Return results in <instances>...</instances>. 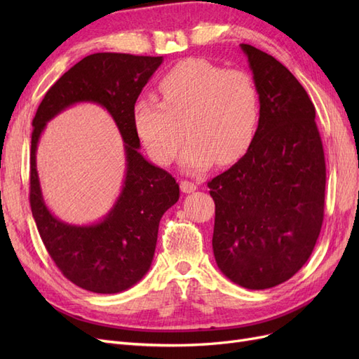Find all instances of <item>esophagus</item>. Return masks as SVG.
<instances>
[{
	"instance_id": "esophagus-1",
	"label": "esophagus",
	"mask_w": 359,
	"mask_h": 359,
	"mask_svg": "<svg viewBox=\"0 0 359 359\" xmlns=\"http://www.w3.org/2000/svg\"><path fill=\"white\" fill-rule=\"evenodd\" d=\"M180 186H181V190H182L184 193H191V191H194V190L198 189V184H196V182L186 181V180L181 181Z\"/></svg>"
}]
</instances>
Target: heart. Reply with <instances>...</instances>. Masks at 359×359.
<instances>
[{
    "label": "heart",
    "instance_id": "1",
    "mask_svg": "<svg viewBox=\"0 0 359 359\" xmlns=\"http://www.w3.org/2000/svg\"><path fill=\"white\" fill-rule=\"evenodd\" d=\"M160 102L139 95L132 107L140 142L158 165L175 160L184 132L190 137L181 165L198 172L215 161H236L255 137L259 93L252 76L190 58L172 67L158 82Z\"/></svg>",
    "mask_w": 359,
    "mask_h": 359
}]
</instances>
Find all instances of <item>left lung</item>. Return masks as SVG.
I'll list each match as a JSON object with an SVG mask.
<instances>
[{
    "instance_id": "left-lung-1",
    "label": "left lung",
    "mask_w": 359,
    "mask_h": 359,
    "mask_svg": "<svg viewBox=\"0 0 359 359\" xmlns=\"http://www.w3.org/2000/svg\"><path fill=\"white\" fill-rule=\"evenodd\" d=\"M259 93L247 153L208 182L217 266L245 289L274 287L307 262L320 233L325 156L307 91L283 64L241 43Z\"/></svg>"
}]
</instances>
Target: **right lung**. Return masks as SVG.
Segmentation results:
<instances>
[{
	"label": "right lung",
	"mask_w": 359,
	"mask_h": 359,
	"mask_svg": "<svg viewBox=\"0 0 359 359\" xmlns=\"http://www.w3.org/2000/svg\"><path fill=\"white\" fill-rule=\"evenodd\" d=\"M163 57L100 52L85 57L45 94L32 119L29 203L41 241L72 283L94 293H118L142 278L153 262L161 215L180 199V186L169 172L139 153L140 140L132 107ZM95 102L109 111L126 151L123 190L104 220L69 225L49 211L39 189L35 153L48 121L76 102Z\"/></svg>",
	"instance_id": "1"
}]
</instances>
